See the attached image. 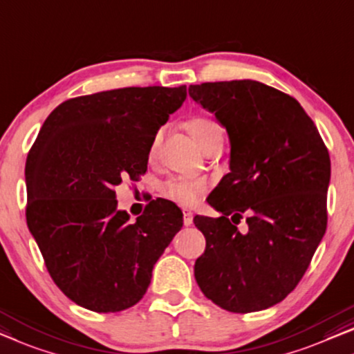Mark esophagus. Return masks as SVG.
Here are the masks:
<instances>
[{
    "instance_id": "obj_1",
    "label": "esophagus",
    "mask_w": 354,
    "mask_h": 354,
    "mask_svg": "<svg viewBox=\"0 0 354 354\" xmlns=\"http://www.w3.org/2000/svg\"><path fill=\"white\" fill-rule=\"evenodd\" d=\"M193 223V212L188 211V209H183V225L189 227Z\"/></svg>"
}]
</instances>
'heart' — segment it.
I'll use <instances>...</instances> for the list:
<instances>
[{"label":"heart","mask_w":354,"mask_h":354,"mask_svg":"<svg viewBox=\"0 0 354 354\" xmlns=\"http://www.w3.org/2000/svg\"><path fill=\"white\" fill-rule=\"evenodd\" d=\"M188 131L192 132L194 140L198 142V145L203 148L206 142L212 139L214 136L222 134V129L217 122L212 121L211 118H193V120L188 121ZM162 137V131L158 132L155 139L151 142L150 147V155L153 156L156 153V148L160 145ZM165 194L167 198L174 199L182 206H192L198 201V198L207 189V183L203 178H183V177H176L171 178V180L166 182L165 185Z\"/></svg>","instance_id":"1"}]
</instances>
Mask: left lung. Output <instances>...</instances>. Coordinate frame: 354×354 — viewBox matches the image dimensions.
Returning a JSON list of instances; mask_svg holds the SVG:
<instances>
[{"label": "left lung", "mask_w": 354, "mask_h": 354, "mask_svg": "<svg viewBox=\"0 0 354 354\" xmlns=\"http://www.w3.org/2000/svg\"><path fill=\"white\" fill-rule=\"evenodd\" d=\"M230 139V172L209 194L222 212L196 215L206 250L194 263L203 294L232 313L284 300L326 233L329 151L294 97L252 80L192 84ZM246 214L248 227H236Z\"/></svg>", "instance_id": "left-lung-1"}]
</instances>
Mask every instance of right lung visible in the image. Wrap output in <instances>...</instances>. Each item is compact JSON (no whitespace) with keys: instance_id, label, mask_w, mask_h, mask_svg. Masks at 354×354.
I'll list each match as a JSON object with an SVG mask.
<instances>
[{"instance_id":"add662e5","label":"right lung","mask_w":354,"mask_h":354,"mask_svg":"<svg viewBox=\"0 0 354 354\" xmlns=\"http://www.w3.org/2000/svg\"><path fill=\"white\" fill-rule=\"evenodd\" d=\"M187 99L178 88H122L76 97L48 116L25 165L27 225L59 289L97 313L131 308L180 232L183 214L150 203L129 222L115 187L145 174L151 142Z\"/></svg>"}]
</instances>
